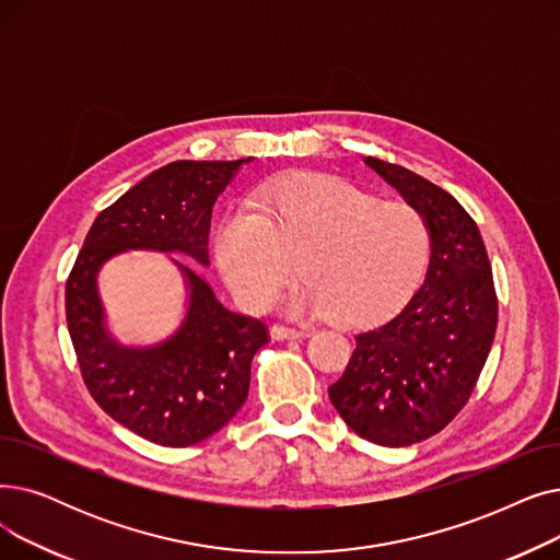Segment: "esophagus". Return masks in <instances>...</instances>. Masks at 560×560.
Wrapping results in <instances>:
<instances>
[{
    "instance_id": "obj_1",
    "label": "esophagus",
    "mask_w": 560,
    "mask_h": 560,
    "mask_svg": "<svg viewBox=\"0 0 560 560\" xmlns=\"http://www.w3.org/2000/svg\"><path fill=\"white\" fill-rule=\"evenodd\" d=\"M307 332L301 330V328H289V326H282V324H276L271 326V337L273 339H301L305 337Z\"/></svg>"
}]
</instances>
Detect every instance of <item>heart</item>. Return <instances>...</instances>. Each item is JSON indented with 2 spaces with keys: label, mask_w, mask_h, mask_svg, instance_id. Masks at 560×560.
<instances>
[{
  "label": "heart",
  "mask_w": 560,
  "mask_h": 560,
  "mask_svg": "<svg viewBox=\"0 0 560 560\" xmlns=\"http://www.w3.org/2000/svg\"><path fill=\"white\" fill-rule=\"evenodd\" d=\"M217 230V264L248 307L271 305L294 280L305 289L287 301L294 314H332L369 324L401 307L431 255L423 217L404 202H381L353 184L287 177L259 186Z\"/></svg>",
  "instance_id": "heart-1"
}]
</instances>
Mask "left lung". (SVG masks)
Here are the masks:
<instances>
[{
	"label": "left lung",
	"mask_w": 560,
	"mask_h": 560,
	"mask_svg": "<svg viewBox=\"0 0 560 560\" xmlns=\"http://www.w3.org/2000/svg\"><path fill=\"white\" fill-rule=\"evenodd\" d=\"M415 207L431 236L423 284L387 322L355 335V351L328 396L360 438L410 446L440 433L481 376L497 330L486 244L463 205L421 175L366 156Z\"/></svg>",
	"instance_id": "left-lung-1"
}]
</instances>
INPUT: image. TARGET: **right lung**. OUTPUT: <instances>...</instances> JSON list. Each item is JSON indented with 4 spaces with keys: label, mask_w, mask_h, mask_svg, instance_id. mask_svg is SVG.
Masks as SVG:
<instances>
[{
    "label": "right lung",
    "mask_w": 560,
    "mask_h": 560,
    "mask_svg": "<svg viewBox=\"0 0 560 560\" xmlns=\"http://www.w3.org/2000/svg\"><path fill=\"white\" fill-rule=\"evenodd\" d=\"M250 162L182 159L152 171L100 211L68 278V330L89 392L106 415L154 444L191 446L221 431L246 404L250 362L269 335L259 318L228 310L196 266L168 257L186 291L177 328L154 343H125L109 326L100 271L129 250L209 266L211 209Z\"/></svg>",
    "instance_id": "1"
}]
</instances>
